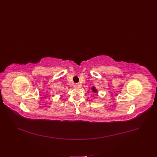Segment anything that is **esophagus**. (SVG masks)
Masks as SVG:
<instances>
[{
	"instance_id": "obj_1",
	"label": "esophagus",
	"mask_w": 157,
	"mask_h": 157,
	"mask_svg": "<svg viewBox=\"0 0 157 157\" xmlns=\"http://www.w3.org/2000/svg\"><path fill=\"white\" fill-rule=\"evenodd\" d=\"M75 87L76 88H80L81 87V84L80 83H76L75 85Z\"/></svg>"
}]
</instances>
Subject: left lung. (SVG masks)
I'll return each instance as SVG.
<instances>
[{
	"label": "left lung",
	"instance_id": "1",
	"mask_svg": "<svg viewBox=\"0 0 157 157\" xmlns=\"http://www.w3.org/2000/svg\"><path fill=\"white\" fill-rule=\"evenodd\" d=\"M92 90H93V91H94V92H97V90H95V88H94H94H92Z\"/></svg>",
	"mask_w": 157,
	"mask_h": 157
}]
</instances>
